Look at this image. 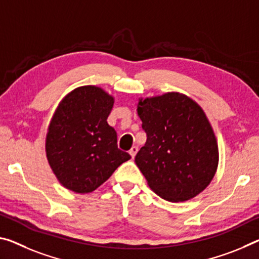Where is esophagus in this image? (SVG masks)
<instances>
[{"instance_id": "obj_1", "label": "esophagus", "mask_w": 259, "mask_h": 259, "mask_svg": "<svg viewBox=\"0 0 259 259\" xmlns=\"http://www.w3.org/2000/svg\"><path fill=\"white\" fill-rule=\"evenodd\" d=\"M137 152H138V147L137 146H133L131 147V150L129 151V153H130V155H131V158H135V155L137 154Z\"/></svg>"}]
</instances>
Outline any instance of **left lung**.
Masks as SVG:
<instances>
[{
	"instance_id": "1",
	"label": "left lung",
	"mask_w": 259,
	"mask_h": 259,
	"mask_svg": "<svg viewBox=\"0 0 259 259\" xmlns=\"http://www.w3.org/2000/svg\"><path fill=\"white\" fill-rule=\"evenodd\" d=\"M146 133L135 158L150 188L168 202L202 192L218 167V145L203 109L181 93L147 98L138 104Z\"/></svg>"
}]
</instances>
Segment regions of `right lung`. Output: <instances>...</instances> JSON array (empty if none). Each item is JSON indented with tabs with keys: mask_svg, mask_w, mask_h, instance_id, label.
Returning <instances> with one entry per match:
<instances>
[{
	"mask_svg": "<svg viewBox=\"0 0 259 259\" xmlns=\"http://www.w3.org/2000/svg\"><path fill=\"white\" fill-rule=\"evenodd\" d=\"M114 99L97 86H81L57 107L49 125L46 153L60 183L78 194L107 181L131 157L117 147L116 131L107 123Z\"/></svg>",
	"mask_w": 259,
	"mask_h": 259,
	"instance_id": "right-lung-1",
	"label": "right lung"
}]
</instances>
